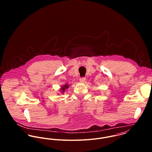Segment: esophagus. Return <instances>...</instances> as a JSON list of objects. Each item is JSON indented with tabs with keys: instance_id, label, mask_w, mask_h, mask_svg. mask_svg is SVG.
I'll list each match as a JSON object with an SVG mask.
<instances>
[{
	"instance_id": "34e87169",
	"label": "esophagus",
	"mask_w": 152,
	"mask_h": 152,
	"mask_svg": "<svg viewBox=\"0 0 152 152\" xmlns=\"http://www.w3.org/2000/svg\"><path fill=\"white\" fill-rule=\"evenodd\" d=\"M86 78L85 77H82V78H80V81L81 83H84L86 81Z\"/></svg>"
}]
</instances>
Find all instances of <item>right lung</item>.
<instances>
[{
	"mask_svg": "<svg viewBox=\"0 0 152 152\" xmlns=\"http://www.w3.org/2000/svg\"><path fill=\"white\" fill-rule=\"evenodd\" d=\"M69 86H70V85H68L67 84H65V85L64 86H61V88L60 89V92L61 93V94H64V92L65 91V90L69 88Z\"/></svg>",
	"mask_w": 152,
	"mask_h": 152,
	"instance_id": "1",
	"label": "right lung"
}]
</instances>
